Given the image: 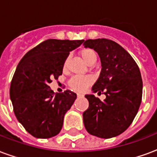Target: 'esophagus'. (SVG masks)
<instances>
[{"instance_id":"esophagus-1","label":"esophagus","mask_w":157,"mask_h":157,"mask_svg":"<svg viewBox=\"0 0 157 157\" xmlns=\"http://www.w3.org/2000/svg\"><path fill=\"white\" fill-rule=\"evenodd\" d=\"M77 97H78V98H81V97H83V95H82V94H80V93H78V94H77Z\"/></svg>"}]
</instances>
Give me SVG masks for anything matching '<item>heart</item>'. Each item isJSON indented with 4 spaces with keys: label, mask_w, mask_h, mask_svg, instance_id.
<instances>
[{
    "label": "heart",
    "mask_w": 157,
    "mask_h": 157,
    "mask_svg": "<svg viewBox=\"0 0 157 157\" xmlns=\"http://www.w3.org/2000/svg\"><path fill=\"white\" fill-rule=\"evenodd\" d=\"M80 55L82 59L84 60L86 65H89L90 63L97 60V53L93 49L91 48H84L80 51ZM67 59L65 61L64 67L67 65ZM92 82V79L90 77H83V76H75L71 79L70 81V86L72 88L76 91H83L86 88V86Z\"/></svg>",
    "instance_id": "1"
}]
</instances>
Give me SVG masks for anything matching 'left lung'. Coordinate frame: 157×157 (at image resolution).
<instances>
[{"label":"left lung","mask_w":157,"mask_h":157,"mask_svg":"<svg viewBox=\"0 0 157 157\" xmlns=\"http://www.w3.org/2000/svg\"><path fill=\"white\" fill-rule=\"evenodd\" d=\"M84 47L94 49L102 70L92 86L93 93L104 92L103 101L86 94L88 109L83 123L90 135L109 139L124 132L137 114L143 91L141 75L134 59L122 46L106 39H87Z\"/></svg>","instance_id":"obj_1"}]
</instances>
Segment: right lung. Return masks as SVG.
I'll return each mask as SVG.
<instances>
[{
    "label": "right lung",
    "mask_w": 157,
    "mask_h": 157,
    "mask_svg": "<svg viewBox=\"0 0 157 157\" xmlns=\"http://www.w3.org/2000/svg\"><path fill=\"white\" fill-rule=\"evenodd\" d=\"M84 40L48 39L26 54L13 75L10 98L19 123L36 138L57 135L66 112L76 99L70 90L54 92L48 84L62 75L70 52Z\"/></svg>",
    "instance_id": "add662e5"
}]
</instances>
